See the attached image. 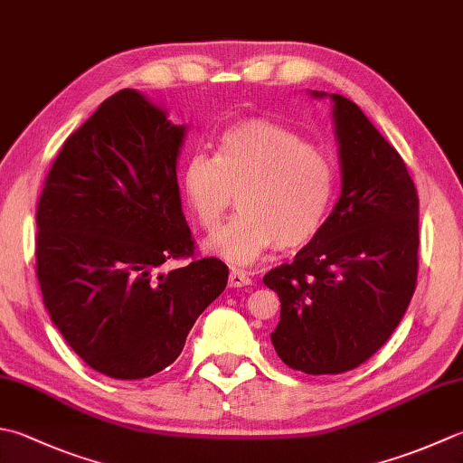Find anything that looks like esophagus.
I'll list each match as a JSON object with an SVG mask.
<instances>
[{
  "label": "esophagus",
  "instance_id": "34e87169",
  "mask_svg": "<svg viewBox=\"0 0 463 463\" xmlns=\"http://www.w3.org/2000/svg\"><path fill=\"white\" fill-rule=\"evenodd\" d=\"M250 283H252V279L247 273H242V270H237V269L231 270V277H229L231 287H247Z\"/></svg>",
  "mask_w": 463,
  "mask_h": 463
}]
</instances>
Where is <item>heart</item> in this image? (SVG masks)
I'll return each mask as SVG.
<instances>
[{
    "instance_id": "b5f03b06",
    "label": "heart",
    "mask_w": 463,
    "mask_h": 463,
    "mask_svg": "<svg viewBox=\"0 0 463 463\" xmlns=\"http://www.w3.org/2000/svg\"><path fill=\"white\" fill-rule=\"evenodd\" d=\"M337 166L303 136L267 120H242L216 140L214 158L196 154L183 170V193L198 224L213 232L239 196L241 214L206 242L232 265H250L275 244L293 250L321 232Z\"/></svg>"
}]
</instances>
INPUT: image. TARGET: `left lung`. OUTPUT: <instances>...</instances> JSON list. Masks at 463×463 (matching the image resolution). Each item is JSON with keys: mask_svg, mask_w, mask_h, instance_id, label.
Segmentation results:
<instances>
[{"mask_svg": "<svg viewBox=\"0 0 463 463\" xmlns=\"http://www.w3.org/2000/svg\"><path fill=\"white\" fill-rule=\"evenodd\" d=\"M331 99L341 196L291 265L262 277L280 301L270 333L277 355L309 375L365 364L392 337L418 283L420 198L405 162L355 102Z\"/></svg>", "mask_w": 463, "mask_h": 463, "instance_id": "left-lung-1", "label": "left lung"}]
</instances>
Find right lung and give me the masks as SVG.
<instances>
[{"instance_id": "obj_1", "label": "right lung", "mask_w": 463, "mask_h": 463, "mask_svg": "<svg viewBox=\"0 0 463 463\" xmlns=\"http://www.w3.org/2000/svg\"><path fill=\"white\" fill-rule=\"evenodd\" d=\"M184 126L120 90L63 142L42 190L35 273L68 345L112 379H144L180 355L229 267L198 259L180 204ZM170 258L186 268L158 274Z\"/></svg>"}]
</instances>
